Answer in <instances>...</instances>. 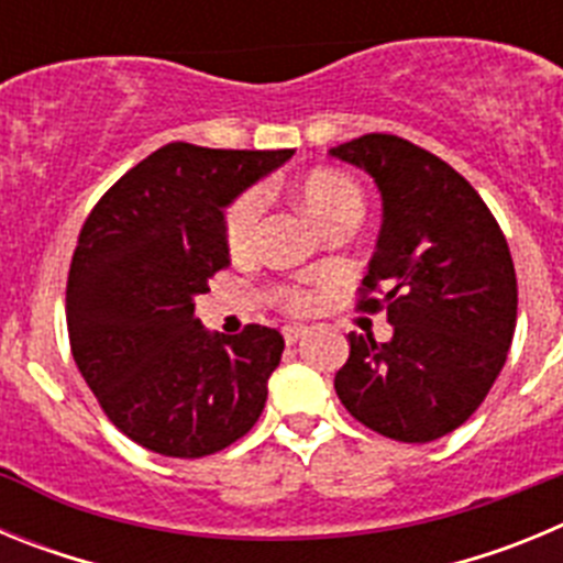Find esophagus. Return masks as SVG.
<instances>
[{
  "instance_id": "esophagus-1",
  "label": "esophagus",
  "mask_w": 563,
  "mask_h": 563,
  "mask_svg": "<svg viewBox=\"0 0 563 563\" xmlns=\"http://www.w3.org/2000/svg\"><path fill=\"white\" fill-rule=\"evenodd\" d=\"M282 335H285L287 343H296L298 338L307 335V327L305 324H287L285 330H282Z\"/></svg>"
}]
</instances>
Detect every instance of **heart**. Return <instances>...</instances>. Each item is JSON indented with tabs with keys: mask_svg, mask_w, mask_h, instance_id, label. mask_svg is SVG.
Wrapping results in <instances>:
<instances>
[{
	"mask_svg": "<svg viewBox=\"0 0 563 563\" xmlns=\"http://www.w3.org/2000/svg\"><path fill=\"white\" fill-rule=\"evenodd\" d=\"M298 197L307 211L316 217L321 225L343 220V217H361V188L335 168H316L298 183ZM265 211V194L251 188L239 197L225 217V239L233 253L251 251L256 242L258 222ZM307 298L301 292H290V305L301 307Z\"/></svg>",
	"mask_w": 563,
	"mask_h": 563,
	"instance_id": "heart-1",
	"label": "heart"
}]
</instances>
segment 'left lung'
Wrapping results in <instances>:
<instances>
[{
  "mask_svg": "<svg viewBox=\"0 0 563 563\" xmlns=\"http://www.w3.org/2000/svg\"><path fill=\"white\" fill-rule=\"evenodd\" d=\"M361 168L383 200L366 290L386 285L391 338L350 332L335 391L357 422L400 442H431L479 409L516 330L514 258L474 186L437 154L397 134H363L330 148Z\"/></svg>",
  "mask_w": 563,
  "mask_h": 563,
  "instance_id": "obj_1",
  "label": "left lung"
}]
</instances>
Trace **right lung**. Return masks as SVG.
<instances>
[{"mask_svg":"<svg viewBox=\"0 0 563 563\" xmlns=\"http://www.w3.org/2000/svg\"><path fill=\"white\" fill-rule=\"evenodd\" d=\"M290 157L168 143L84 222L67 278L73 357L109 420L154 454H217L265 409L285 338L208 332L194 298L231 262L225 208Z\"/></svg>","mask_w":563,"mask_h":563,"instance_id":"right-lung-1","label":"right lung"}]
</instances>
